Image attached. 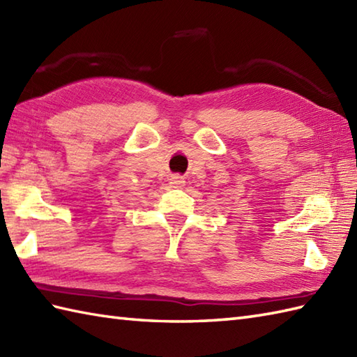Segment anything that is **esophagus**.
<instances>
[{"mask_svg": "<svg viewBox=\"0 0 357 357\" xmlns=\"http://www.w3.org/2000/svg\"><path fill=\"white\" fill-rule=\"evenodd\" d=\"M170 185L174 188H181L184 185V181H183V178L178 176V174H173V176L170 178Z\"/></svg>", "mask_w": 357, "mask_h": 357, "instance_id": "obj_1", "label": "esophagus"}]
</instances>
